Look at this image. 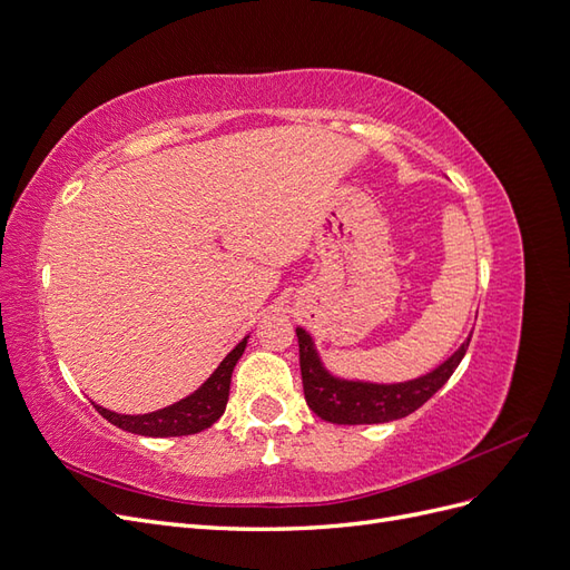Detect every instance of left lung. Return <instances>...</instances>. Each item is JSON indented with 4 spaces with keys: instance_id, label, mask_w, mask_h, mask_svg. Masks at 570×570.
I'll return each mask as SVG.
<instances>
[{
    "instance_id": "1",
    "label": "left lung",
    "mask_w": 570,
    "mask_h": 570,
    "mask_svg": "<svg viewBox=\"0 0 570 570\" xmlns=\"http://www.w3.org/2000/svg\"><path fill=\"white\" fill-rule=\"evenodd\" d=\"M297 340L306 404L318 419L337 425L387 423L409 416V413L423 406L430 396L450 381L471 342V337L465 340L442 366H438L433 373H428L423 377H416V381L396 385H375L342 381V377L331 375L321 364L312 335L297 327Z\"/></svg>"
}]
</instances>
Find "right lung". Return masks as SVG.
<instances>
[{
  "label": "right lung",
  "instance_id": "add662e5",
  "mask_svg": "<svg viewBox=\"0 0 570 570\" xmlns=\"http://www.w3.org/2000/svg\"><path fill=\"white\" fill-rule=\"evenodd\" d=\"M247 347V337L237 344V347L220 361V366L212 373L197 392H193L185 400L170 404L166 409L140 413V416H126V413H114L105 406L95 409L105 416L109 423H114L120 430H128L135 435L145 438H180V435H195L202 433L209 425H214L228 404L230 394V377L237 358L243 356Z\"/></svg>",
  "mask_w": 570,
  "mask_h": 570
}]
</instances>
